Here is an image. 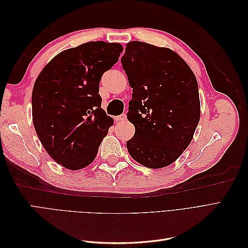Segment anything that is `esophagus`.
<instances>
[{
  "instance_id": "1",
  "label": "esophagus",
  "mask_w": 248,
  "mask_h": 248,
  "mask_svg": "<svg viewBox=\"0 0 248 248\" xmlns=\"http://www.w3.org/2000/svg\"><path fill=\"white\" fill-rule=\"evenodd\" d=\"M115 120L117 122H123V121H125L126 120V115H120V116H118V117H116L115 118Z\"/></svg>"
}]
</instances>
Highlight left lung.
Instances as JSON below:
<instances>
[{
    "mask_svg": "<svg viewBox=\"0 0 248 248\" xmlns=\"http://www.w3.org/2000/svg\"><path fill=\"white\" fill-rule=\"evenodd\" d=\"M121 63L132 88L127 119L136 127L128 152L146 168L168 167L189 146L200 121L197 78L176 51L146 42L127 43Z\"/></svg>",
    "mask_w": 248,
    "mask_h": 248,
    "instance_id": "obj_1",
    "label": "left lung"
}]
</instances>
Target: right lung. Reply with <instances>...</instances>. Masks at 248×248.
Instances as JSON below:
<instances>
[{"mask_svg": "<svg viewBox=\"0 0 248 248\" xmlns=\"http://www.w3.org/2000/svg\"><path fill=\"white\" fill-rule=\"evenodd\" d=\"M120 43L92 41L58 54L36 78L32 116L48 155L77 170L92 163L114 119L101 108L102 74L119 60Z\"/></svg>", "mask_w": 248, "mask_h": 248, "instance_id": "right-lung-1", "label": "right lung"}]
</instances>
